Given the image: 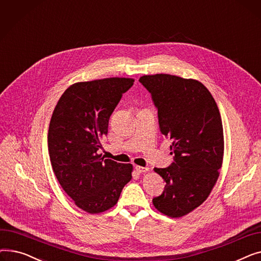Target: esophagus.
Returning a JSON list of instances; mask_svg holds the SVG:
<instances>
[{
  "label": "esophagus",
  "mask_w": 261,
  "mask_h": 261,
  "mask_svg": "<svg viewBox=\"0 0 261 261\" xmlns=\"http://www.w3.org/2000/svg\"><path fill=\"white\" fill-rule=\"evenodd\" d=\"M135 170L136 172L139 173H144V172H147L149 170L148 167H142V166H135Z\"/></svg>",
  "instance_id": "obj_1"
}]
</instances>
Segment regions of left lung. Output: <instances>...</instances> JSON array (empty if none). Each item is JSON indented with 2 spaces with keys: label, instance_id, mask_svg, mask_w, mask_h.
I'll use <instances>...</instances> for the list:
<instances>
[{
  "label": "left lung",
  "instance_id": "left-lung-1",
  "mask_svg": "<svg viewBox=\"0 0 261 261\" xmlns=\"http://www.w3.org/2000/svg\"><path fill=\"white\" fill-rule=\"evenodd\" d=\"M140 82L152 95L160 131L170 139L174 153L169 167L154 168L166 185L152 203L165 216L180 218L208 198L220 174L221 115L211 92L196 79L155 74L142 76Z\"/></svg>",
  "mask_w": 261,
  "mask_h": 261
}]
</instances>
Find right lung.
I'll return each mask as SVG.
<instances>
[{"instance_id":"add662e5","label":"right lung","mask_w":261,"mask_h":261,"mask_svg":"<svg viewBox=\"0 0 261 261\" xmlns=\"http://www.w3.org/2000/svg\"><path fill=\"white\" fill-rule=\"evenodd\" d=\"M133 78L111 77L68 87L51 115L47 146L51 167L77 207L103 213L117 203L132 179L133 166L98 154L109 119Z\"/></svg>"}]
</instances>
